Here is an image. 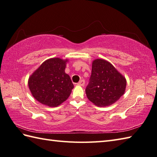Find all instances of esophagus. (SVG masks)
I'll list each match as a JSON object with an SVG mask.
<instances>
[{
	"mask_svg": "<svg viewBox=\"0 0 157 157\" xmlns=\"http://www.w3.org/2000/svg\"><path fill=\"white\" fill-rule=\"evenodd\" d=\"M84 84H85V81L84 80V79H81V80L78 83V86H84Z\"/></svg>",
	"mask_w": 157,
	"mask_h": 157,
	"instance_id": "esophagus-1",
	"label": "esophagus"
}]
</instances>
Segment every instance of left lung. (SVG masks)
I'll use <instances>...</instances> for the list:
<instances>
[{
  "label": "left lung",
  "instance_id": "8db88e82",
  "mask_svg": "<svg viewBox=\"0 0 157 157\" xmlns=\"http://www.w3.org/2000/svg\"><path fill=\"white\" fill-rule=\"evenodd\" d=\"M127 81L111 63L96 59L92 61V73L86 89L88 100L97 106L113 105L124 94Z\"/></svg>",
  "mask_w": 157,
  "mask_h": 157
}]
</instances>
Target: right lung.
I'll use <instances>...</instances> for the list:
<instances>
[{
  "label": "right lung",
  "instance_id": "right-lung-1",
  "mask_svg": "<svg viewBox=\"0 0 157 157\" xmlns=\"http://www.w3.org/2000/svg\"><path fill=\"white\" fill-rule=\"evenodd\" d=\"M68 59L46 60L29 76L28 86L32 94L41 104L56 107L69 98L73 84L65 72Z\"/></svg>",
  "mask_w": 157,
  "mask_h": 157
}]
</instances>
